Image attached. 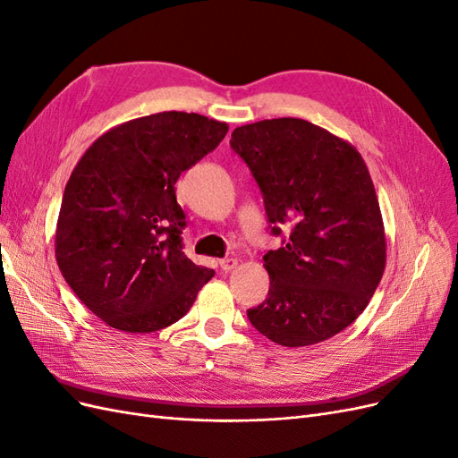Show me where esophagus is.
<instances>
[{"mask_svg":"<svg viewBox=\"0 0 458 458\" xmlns=\"http://www.w3.org/2000/svg\"><path fill=\"white\" fill-rule=\"evenodd\" d=\"M237 263H239V259L224 258V259H219V267H221V271H231V269L237 267Z\"/></svg>","mask_w":458,"mask_h":458,"instance_id":"34e87169","label":"esophagus"}]
</instances>
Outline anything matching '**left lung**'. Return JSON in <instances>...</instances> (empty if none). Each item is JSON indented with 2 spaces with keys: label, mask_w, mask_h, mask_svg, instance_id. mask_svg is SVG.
I'll return each mask as SVG.
<instances>
[{
  "label": "left lung",
  "mask_w": 458,
  "mask_h": 458,
  "mask_svg": "<svg viewBox=\"0 0 458 458\" xmlns=\"http://www.w3.org/2000/svg\"><path fill=\"white\" fill-rule=\"evenodd\" d=\"M231 148L258 182L271 233L267 300L248 310L258 332L286 348L328 340L363 313L386 267L380 204L357 148L301 118L246 123Z\"/></svg>",
  "instance_id": "8db88e82"
}]
</instances>
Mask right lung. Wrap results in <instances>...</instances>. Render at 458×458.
Wrapping results in <instances>:
<instances>
[{"instance_id": "add662e5", "label": "right lung", "mask_w": 458, "mask_h": 458, "mask_svg": "<svg viewBox=\"0 0 458 458\" xmlns=\"http://www.w3.org/2000/svg\"><path fill=\"white\" fill-rule=\"evenodd\" d=\"M229 126L195 113H158L105 131L64 187L55 258L81 303L108 327L155 332L179 321L212 279L182 244L175 182Z\"/></svg>"}]
</instances>
